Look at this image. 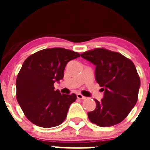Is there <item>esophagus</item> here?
<instances>
[{
	"label": "esophagus",
	"mask_w": 150,
	"mask_h": 150,
	"mask_svg": "<svg viewBox=\"0 0 150 150\" xmlns=\"http://www.w3.org/2000/svg\"><path fill=\"white\" fill-rule=\"evenodd\" d=\"M76 98H77L78 99H80V100H84V99H86V98L85 96H83V95H81L80 93H77L76 94Z\"/></svg>",
	"instance_id": "1"
}]
</instances>
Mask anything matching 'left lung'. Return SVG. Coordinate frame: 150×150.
Wrapping results in <instances>:
<instances>
[{
  "mask_svg": "<svg viewBox=\"0 0 150 150\" xmlns=\"http://www.w3.org/2000/svg\"><path fill=\"white\" fill-rule=\"evenodd\" d=\"M81 57L95 65V79L104 91L101 100H95V110L88 112L89 120L100 127L121 122L138 98L140 80L134 63L122 54L104 48L88 50Z\"/></svg>",
  "mask_w": 150,
  "mask_h": 150,
  "instance_id": "left-lung-1",
  "label": "left lung"
}]
</instances>
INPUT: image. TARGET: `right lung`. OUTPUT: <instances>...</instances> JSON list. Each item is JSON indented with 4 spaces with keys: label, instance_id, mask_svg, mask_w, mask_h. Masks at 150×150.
Wrapping results in <instances>:
<instances>
[{
    "label": "right lung",
    "instance_id": "add662e5",
    "mask_svg": "<svg viewBox=\"0 0 150 150\" xmlns=\"http://www.w3.org/2000/svg\"><path fill=\"white\" fill-rule=\"evenodd\" d=\"M64 48L45 49L27 58L16 79V99L24 114L33 124L52 128L62 124L75 94H61L54 83L64 77L67 62L79 57Z\"/></svg>",
    "mask_w": 150,
    "mask_h": 150
}]
</instances>
